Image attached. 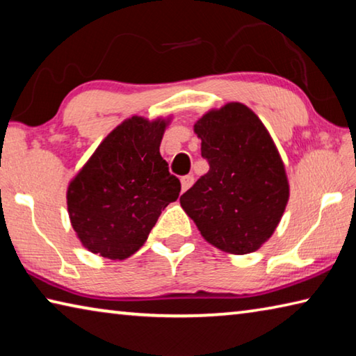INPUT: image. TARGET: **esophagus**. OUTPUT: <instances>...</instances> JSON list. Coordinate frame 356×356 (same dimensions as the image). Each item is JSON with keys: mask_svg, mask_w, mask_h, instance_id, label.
<instances>
[{"mask_svg": "<svg viewBox=\"0 0 356 356\" xmlns=\"http://www.w3.org/2000/svg\"><path fill=\"white\" fill-rule=\"evenodd\" d=\"M193 182H195V177H193L191 174H188V176H184L182 179H180V184H182V193L188 190L190 186L193 185Z\"/></svg>", "mask_w": 356, "mask_h": 356, "instance_id": "34e87169", "label": "esophagus"}]
</instances>
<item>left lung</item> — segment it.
Instances as JSON below:
<instances>
[{"label": "left lung", "instance_id": "1", "mask_svg": "<svg viewBox=\"0 0 356 356\" xmlns=\"http://www.w3.org/2000/svg\"><path fill=\"white\" fill-rule=\"evenodd\" d=\"M210 170L180 196L202 237L232 254L256 251L284 212L289 184L281 156L254 113L227 104L195 124Z\"/></svg>", "mask_w": 356, "mask_h": 356}]
</instances>
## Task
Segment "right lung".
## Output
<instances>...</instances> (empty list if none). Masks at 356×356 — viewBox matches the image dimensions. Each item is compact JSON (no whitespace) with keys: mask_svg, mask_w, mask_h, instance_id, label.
<instances>
[{"mask_svg":"<svg viewBox=\"0 0 356 356\" xmlns=\"http://www.w3.org/2000/svg\"><path fill=\"white\" fill-rule=\"evenodd\" d=\"M165 120L131 118L108 135L72 180V226L89 251L108 259L134 254L147 240L180 180L160 155Z\"/></svg>","mask_w":356,"mask_h":356,"instance_id":"add662e5","label":"right lung"}]
</instances>
